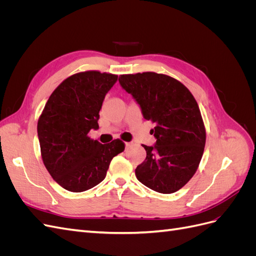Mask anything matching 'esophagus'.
<instances>
[{
    "mask_svg": "<svg viewBox=\"0 0 256 256\" xmlns=\"http://www.w3.org/2000/svg\"><path fill=\"white\" fill-rule=\"evenodd\" d=\"M130 145H131V143H125V148L127 150L128 147H130Z\"/></svg>",
    "mask_w": 256,
    "mask_h": 256,
    "instance_id": "esophagus-1",
    "label": "esophagus"
}]
</instances>
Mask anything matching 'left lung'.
<instances>
[{"label":"left lung","instance_id":"1","mask_svg":"<svg viewBox=\"0 0 256 256\" xmlns=\"http://www.w3.org/2000/svg\"><path fill=\"white\" fill-rule=\"evenodd\" d=\"M118 81L143 118L154 122L150 134L156 142L143 145L146 158L136 168L138 180L159 193L176 192L194 175L204 152L206 132L196 100L166 74H122Z\"/></svg>","mask_w":256,"mask_h":256}]
</instances>
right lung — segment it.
<instances>
[{
  "label": "right lung",
  "instance_id": "obj_1",
  "mask_svg": "<svg viewBox=\"0 0 256 256\" xmlns=\"http://www.w3.org/2000/svg\"><path fill=\"white\" fill-rule=\"evenodd\" d=\"M116 81V74L99 72L69 76L52 92L38 120L44 164L68 191H86L102 182L113 157L125 148L120 140L102 144L88 136L99 128V111Z\"/></svg>",
  "mask_w": 256,
  "mask_h": 256
}]
</instances>
